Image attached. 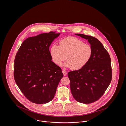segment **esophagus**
<instances>
[{
	"mask_svg": "<svg viewBox=\"0 0 126 126\" xmlns=\"http://www.w3.org/2000/svg\"><path fill=\"white\" fill-rule=\"evenodd\" d=\"M62 73H63V74L64 75V76H66L67 75V72L65 70H62Z\"/></svg>",
	"mask_w": 126,
	"mask_h": 126,
	"instance_id": "esophagus-1",
	"label": "esophagus"
}]
</instances>
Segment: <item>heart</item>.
<instances>
[{"label":"heart","mask_w":126,"mask_h":126,"mask_svg":"<svg viewBox=\"0 0 126 126\" xmlns=\"http://www.w3.org/2000/svg\"><path fill=\"white\" fill-rule=\"evenodd\" d=\"M49 53L56 64L60 65L66 59L67 61L65 66L77 70L82 68L89 61L93 49L90 45L84 43L78 38L69 36L62 39L60 45L52 44Z\"/></svg>","instance_id":"obj_1"}]
</instances>
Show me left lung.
<instances>
[{"instance_id":"8db88e82","label":"left lung","mask_w":126,"mask_h":126,"mask_svg":"<svg viewBox=\"0 0 126 126\" xmlns=\"http://www.w3.org/2000/svg\"><path fill=\"white\" fill-rule=\"evenodd\" d=\"M76 35L88 40L93 49V54L82 68L68 72L70 89L77 101L89 104L98 100L110 83L111 60L108 51L96 38L83 34Z\"/></svg>"}]
</instances>
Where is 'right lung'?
I'll use <instances>...</instances> for the list:
<instances>
[{
  "instance_id": "1",
  "label": "right lung",
  "mask_w": 126,
  "mask_h": 126,
  "mask_svg": "<svg viewBox=\"0 0 126 126\" xmlns=\"http://www.w3.org/2000/svg\"><path fill=\"white\" fill-rule=\"evenodd\" d=\"M60 33L50 32L27 38L15 59L14 77L19 88L30 102L51 101L63 74L53 61L49 47Z\"/></svg>"
}]
</instances>
